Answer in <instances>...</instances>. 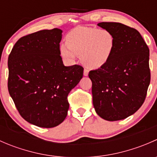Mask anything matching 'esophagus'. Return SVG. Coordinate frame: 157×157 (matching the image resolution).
Listing matches in <instances>:
<instances>
[{"instance_id": "esophagus-1", "label": "esophagus", "mask_w": 157, "mask_h": 157, "mask_svg": "<svg viewBox=\"0 0 157 157\" xmlns=\"http://www.w3.org/2000/svg\"><path fill=\"white\" fill-rule=\"evenodd\" d=\"M88 74H89V71L87 69H84V71H83V75L84 76H88Z\"/></svg>"}]
</instances>
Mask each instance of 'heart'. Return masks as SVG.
<instances>
[{
	"instance_id": "b5f03b06",
	"label": "heart",
	"mask_w": 157,
	"mask_h": 157,
	"mask_svg": "<svg viewBox=\"0 0 157 157\" xmlns=\"http://www.w3.org/2000/svg\"><path fill=\"white\" fill-rule=\"evenodd\" d=\"M66 45L60 46L61 56L74 61L75 55L85 67L98 69L105 66L112 58L115 47V37L109 29L79 26L65 38Z\"/></svg>"
}]
</instances>
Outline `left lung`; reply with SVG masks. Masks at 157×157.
I'll return each instance as SVG.
<instances>
[{"label":"left lung","mask_w":157,"mask_h":157,"mask_svg":"<svg viewBox=\"0 0 157 157\" xmlns=\"http://www.w3.org/2000/svg\"><path fill=\"white\" fill-rule=\"evenodd\" d=\"M97 26L113 33L115 47L105 66L89 73L93 106L106 121L122 120L135 113L145 100L150 82V50L135 29L120 23Z\"/></svg>","instance_id":"left-lung-1"}]
</instances>
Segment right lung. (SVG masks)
Wrapping results in <instances>:
<instances>
[{"label": "right lung", "instance_id": "1", "mask_svg": "<svg viewBox=\"0 0 157 157\" xmlns=\"http://www.w3.org/2000/svg\"><path fill=\"white\" fill-rule=\"evenodd\" d=\"M62 30L44 29L20 38L8 58V91L20 115L40 128L64 121L67 96L83 77L80 65L64 66L60 53Z\"/></svg>", "mask_w": 157, "mask_h": 157}]
</instances>
